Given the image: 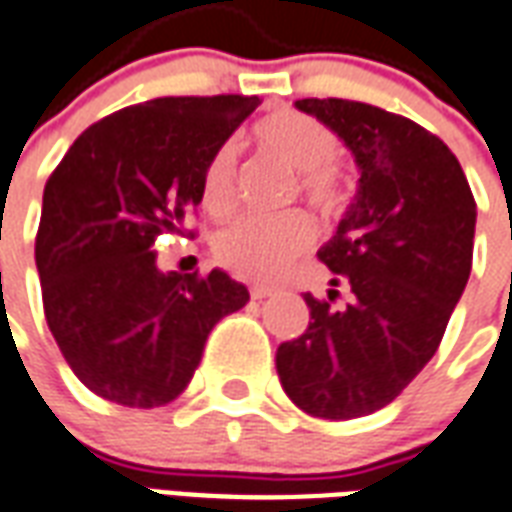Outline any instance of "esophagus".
Listing matches in <instances>:
<instances>
[{
  "instance_id": "1",
  "label": "esophagus",
  "mask_w": 512,
  "mask_h": 512,
  "mask_svg": "<svg viewBox=\"0 0 512 512\" xmlns=\"http://www.w3.org/2000/svg\"><path fill=\"white\" fill-rule=\"evenodd\" d=\"M272 292H275V289H272V286H264V283H253L251 286L253 300H264V297H270Z\"/></svg>"
}]
</instances>
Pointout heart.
Returning a JSON list of instances; mask_svg holds the SVG:
<instances>
[{"instance_id": "b5f03b06", "label": "heart", "mask_w": 512, "mask_h": 512, "mask_svg": "<svg viewBox=\"0 0 512 512\" xmlns=\"http://www.w3.org/2000/svg\"><path fill=\"white\" fill-rule=\"evenodd\" d=\"M256 147L289 169L300 171V190L322 215H335L346 204V188L333 166L338 141L319 119L300 111H275L253 128ZM201 204L220 218L234 207V149L212 152L201 174ZM316 237L313 220L300 210L264 218L242 215L215 237V256L242 278H278Z\"/></svg>"}]
</instances>
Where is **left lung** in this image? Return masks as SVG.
<instances>
[{
  "instance_id": "1",
  "label": "left lung",
  "mask_w": 512,
  "mask_h": 512,
  "mask_svg": "<svg viewBox=\"0 0 512 512\" xmlns=\"http://www.w3.org/2000/svg\"><path fill=\"white\" fill-rule=\"evenodd\" d=\"M294 106L333 130L360 171L319 248L352 300L333 308L305 294L311 322L278 346L275 368L302 412L352 420L390 404L439 349L472 272L477 207L458 158L412 119L357 100Z\"/></svg>"
}]
</instances>
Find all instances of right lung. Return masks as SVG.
<instances>
[{"instance_id": "add662e5", "label": "right lung", "mask_w": 512, "mask_h": 512, "mask_svg": "<svg viewBox=\"0 0 512 512\" xmlns=\"http://www.w3.org/2000/svg\"><path fill=\"white\" fill-rule=\"evenodd\" d=\"M259 98H155L87 128L43 190L35 264L73 374L106 401L155 409L199 368L212 327L251 300L223 270L163 272L152 251L201 204L212 152Z\"/></svg>"}]
</instances>
